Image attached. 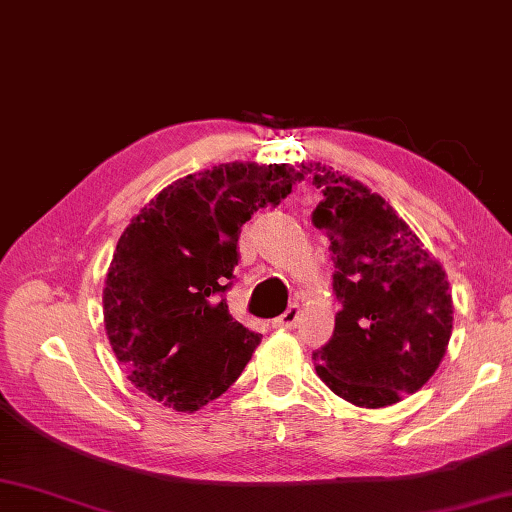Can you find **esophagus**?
Wrapping results in <instances>:
<instances>
[{"label": "esophagus", "instance_id": "1", "mask_svg": "<svg viewBox=\"0 0 512 512\" xmlns=\"http://www.w3.org/2000/svg\"><path fill=\"white\" fill-rule=\"evenodd\" d=\"M297 321H299V308L297 306H290L281 317H277L273 321V328H281V330H295L297 328Z\"/></svg>", "mask_w": 512, "mask_h": 512}]
</instances>
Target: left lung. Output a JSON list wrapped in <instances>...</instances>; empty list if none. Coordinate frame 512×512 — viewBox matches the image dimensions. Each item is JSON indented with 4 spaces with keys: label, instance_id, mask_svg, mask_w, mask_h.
I'll use <instances>...</instances> for the list:
<instances>
[{
    "label": "left lung",
    "instance_id": "1",
    "mask_svg": "<svg viewBox=\"0 0 512 512\" xmlns=\"http://www.w3.org/2000/svg\"><path fill=\"white\" fill-rule=\"evenodd\" d=\"M301 167L323 191L312 222L330 239L341 303L317 374L356 407L400 402L440 367L453 330L451 288L394 206L321 162Z\"/></svg>",
    "mask_w": 512,
    "mask_h": 512
}]
</instances>
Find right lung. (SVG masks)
Wrapping results in <instances>:
<instances>
[{
  "label": "right lung",
  "instance_id": "right-lung-1",
  "mask_svg": "<svg viewBox=\"0 0 512 512\" xmlns=\"http://www.w3.org/2000/svg\"><path fill=\"white\" fill-rule=\"evenodd\" d=\"M303 171L226 162L149 200L118 239L103 288V321L127 378L151 400L198 411L220 398L262 343L228 312L242 226L279 204Z\"/></svg>",
  "mask_w": 512,
  "mask_h": 512
}]
</instances>
